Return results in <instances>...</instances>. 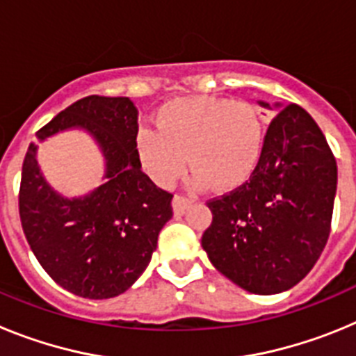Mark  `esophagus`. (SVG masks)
Returning <instances> with one entry per match:
<instances>
[{
    "label": "esophagus",
    "mask_w": 356,
    "mask_h": 356,
    "mask_svg": "<svg viewBox=\"0 0 356 356\" xmlns=\"http://www.w3.org/2000/svg\"><path fill=\"white\" fill-rule=\"evenodd\" d=\"M191 203H193V200L184 196V194H175V197H172V209H175L176 213H184Z\"/></svg>",
    "instance_id": "obj_1"
}]
</instances>
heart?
<instances>
[{"label":"heart","mask_w":356,"mask_h":356,"mask_svg":"<svg viewBox=\"0 0 356 356\" xmlns=\"http://www.w3.org/2000/svg\"><path fill=\"white\" fill-rule=\"evenodd\" d=\"M156 130H140L137 151L147 175L171 187L187 165L196 184L234 188L250 178L264 147L259 108L225 97L191 96L165 103Z\"/></svg>","instance_id":"1"}]
</instances>
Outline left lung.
<instances>
[{
    "label": "left lung",
    "mask_w": 356,
    "mask_h": 356,
    "mask_svg": "<svg viewBox=\"0 0 356 356\" xmlns=\"http://www.w3.org/2000/svg\"><path fill=\"white\" fill-rule=\"evenodd\" d=\"M335 191L337 162L326 137L307 110L291 103L267 128L250 180L207 201L212 225L201 246L217 271L244 291H287L325 250Z\"/></svg>",
    "instance_id": "8db88e82"
}]
</instances>
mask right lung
I'll list each match as a JSON object with an SVG mask.
<instances>
[{
	"instance_id": "1",
	"label": "right lung",
	"mask_w": 356,
	"mask_h": 356,
	"mask_svg": "<svg viewBox=\"0 0 356 356\" xmlns=\"http://www.w3.org/2000/svg\"><path fill=\"white\" fill-rule=\"evenodd\" d=\"M85 128L106 160L105 184L85 197H62L42 178L30 144L19 187V217L42 269L56 284L89 300L122 294L144 273L160 229L172 217V194L140 169L137 108L130 97L87 96L37 131Z\"/></svg>"
}]
</instances>
